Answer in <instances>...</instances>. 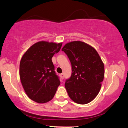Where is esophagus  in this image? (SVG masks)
Here are the masks:
<instances>
[{"label": "esophagus", "instance_id": "esophagus-1", "mask_svg": "<svg viewBox=\"0 0 128 128\" xmlns=\"http://www.w3.org/2000/svg\"><path fill=\"white\" fill-rule=\"evenodd\" d=\"M64 74H61L60 75V78H61V79H62V80H63L64 79Z\"/></svg>", "mask_w": 128, "mask_h": 128}]
</instances>
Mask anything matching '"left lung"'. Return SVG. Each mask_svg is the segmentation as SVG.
<instances>
[{"mask_svg": "<svg viewBox=\"0 0 128 128\" xmlns=\"http://www.w3.org/2000/svg\"><path fill=\"white\" fill-rule=\"evenodd\" d=\"M72 66L65 87L71 99L80 104L92 102L99 93L104 76V65L92 46L81 41L67 43L62 48Z\"/></svg>", "mask_w": 128, "mask_h": 128, "instance_id": "left-lung-1", "label": "left lung"}]
</instances>
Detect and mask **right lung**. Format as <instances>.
<instances>
[{
    "label": "right lung",
    "instance_id": "obj_1",
    "mask_svg": "<svg viewBox=\"0 0 128 128\" xmlns=\"http://www.w3.org/2000/svg\"><path fill=\"white\" fill-rule=\"evenodd\" d=\"M62 43L40 41L26 52L20 64V78L28 98L38 103L51 100L60 82L52 58Z\"/></svg>",
    "mask_w": 128,
    "mask_h": 128
}]
</instances>
